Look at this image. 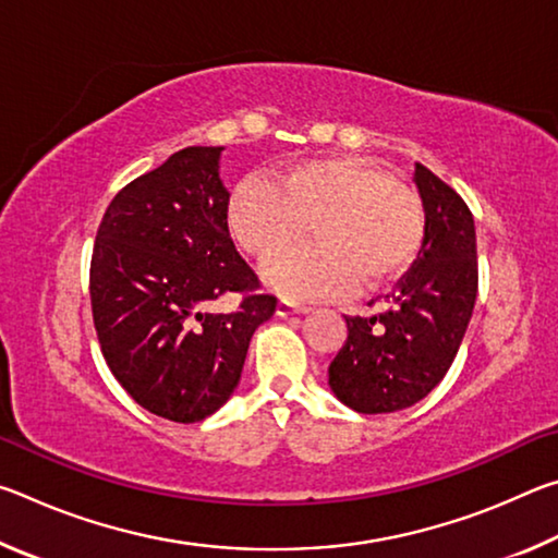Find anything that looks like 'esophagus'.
Returning <instances> with one entry per match:
<instances>
[{"label":"esophagus","instance_id":"34e87169","mask_svg":"<svg viewBox=\"0 0 558 558\" xmlns=\"http://www.w3.org/2000/svg\"><path fill=\"white\" fill-rule=\"evenodd\" d=\"M276 313H278L280 317H288V315H305V313H310V307H307V305H300V302H292V300H278Z\"/></svg>","mask_w":558,"mask_h":558}]
</instances>
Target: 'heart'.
<instances>
[{
	"label": "heart",
	"mask_w": 558,
	"mask_h": 558,
	"mask_svg": "<svg viewBox=\"0 0 558 558\" xmlns=\"http://www.w3.org/2000/svg\"><path fill=\"white\" fill-rule=\"evenodd\" d=\"M229 226L235 243L266 260L268 286L288 298H344L359 286L379 288L409 270L426 239L421 196L384 169L354 157H319L276 179L248 177L233 189Z\"/></svg>",
	"instance_id": "heart-1"
}]
</instances>
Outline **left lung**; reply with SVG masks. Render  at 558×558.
<instances>
[{
  "label": "left lung",
  "instance_id": "left-lung-1",
  "mask_svg": "<svg viewBox=\"0 0 558 558\" xmlns=\"http://www.w3.org/2000/svg\"><path fill=\"white\" fill-rule=\"evenodd\" d=\"M426 239L391 290V307L344 317L347 342L329 364L337 399L359 413H393L418 403L448 374L477 298L475 221L442 179L415 165Z\"/></svg>",
  "mask_w": 558,
  "mask_h": 558
}]
</instances>
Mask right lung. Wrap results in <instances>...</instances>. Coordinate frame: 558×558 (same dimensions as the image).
Returning a JSON list of instances; mask_svg holds the SVG:
<instances>
[{"mask_svg": "<svg viewBox=\"0 0 558 558\" xmlns=\"http://www.w3.org/2000/svg\"><path fill=\"white\" fill-rule=\"evenodd\" d=\"M223 147L179 149L132 179L102 214L90 258V307L100 352L132 399L174 423L229 401L258 325L278 300L229 233ZM242 295L216 314L223 294Z\"/></svg>", "mask_w": 558, "mask_h": 558, "instance_id": "right-lung-1", "label": "right lung"}]
</instances>
